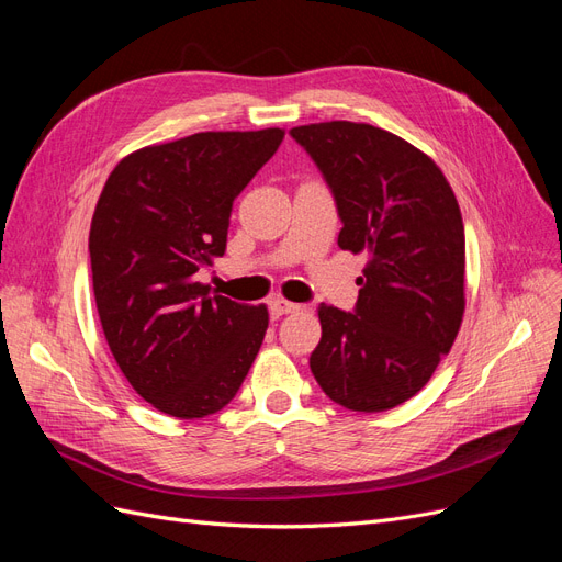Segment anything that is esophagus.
<instances>
[{"mask_svg":"<svg viewBox=\"0 0 562 562\" xmlns=\"http://www.w3.org/2000/svg\"><path fill=\"white\" fill-rule=\"evenodd\" d=\"M300 310H302L300 304L288 302V300H283V297H274V300L269 302V314L274 316V318L285 316V314H295V312H300Z\"/></svg>","mask_w":562,"mask_h":562,"instance_id":"1","label":"esophagus"}]
</instances>
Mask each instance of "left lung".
<instances>
[{"label": "left lung", "instance_id": "8db88e82", "mask_svg": "<svg viewBox=\"0 0 562 562\" xmlns=\"http://www.w3.org/2000/svg\"><path fill=\"white\" fill-rule=\"evenodd\" d=\"M291 138L335 199L337 246L368 252L353 310L318 307L312 372L337 405L389 411L431 380L462 323V213L440 168L384 128L326 122Z\"/></svg>", "mask_w": 562, "mask_h": 562}]
</instances>
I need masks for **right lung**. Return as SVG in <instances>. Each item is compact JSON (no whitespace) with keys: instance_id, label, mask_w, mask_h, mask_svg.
I'll return each instance as SVG.
<instances>
[{"instance_id":"right-lung-1","label":"right lung","mask_w":562,"mask_h":562,"mask_svg":"<svg viewBox=\"0 0 562 562\" xmlns=\"http://www.w3.org/2000/svg\"><path fill=\"white\" fill-rule=\"evenodd\" d=\"M281 140V128H265L151 145L119 161L98 199V316L124 378L166 415L223 411L260 351L265 304L211 297L196 271L225 255L234 199Z\"/></svg>"}]
</instances>
